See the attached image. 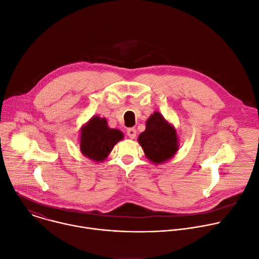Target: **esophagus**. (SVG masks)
<instances>
[{
  "mask_svg": "<svg viewBox=\"0 0 259 259\" xmlns=\"http://www.w3.org/2000/svg\"><path fill=\"white\" fill-rule=\"evenodd\" d=\"M126 133H127V136H128L131 139H135L136 136H137V131H136V128H133V127L127 128Z\"/></svg>",
  "mask_w": 259,
  "mask_h": 259,
  "instance_id": "34e87169",
  "label": "esophagus"
}]
</instances>
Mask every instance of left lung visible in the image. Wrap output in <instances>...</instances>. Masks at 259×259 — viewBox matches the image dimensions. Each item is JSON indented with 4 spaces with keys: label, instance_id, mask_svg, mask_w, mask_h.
I'll return each instance as SVG.
<instances>
[{
    "label": "left lung",
    "instance_id": "left-lung-1",
    "mask_svg": "<svg viewBox=\"0 0 259 259\" xmlns=\"http://www.w3.org/2000/svg\"><path fill=\"white\" fill-rule=\"evenodd\" d=\"M148 159L160 163L173 156L178 150L175 128L158 112L153 113L146 122L145 132L138 139Z\"/></svg>",
    "mask_w": 259,
    "mask_h": 259
}]
</instances>
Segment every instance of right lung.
I'll return each instance as SVG.
<instances>
[{
    "instance_id": "obj_1",
    "label": "right lung",
    "mask_w": 259,
    "mask_h": 259,
    "mask_svg": "<svg viewBox=\"0 0 259 259\" xmlns=\"http://www.w3.org/2000/svg\"><path fill=\"white\" fill-rule=\"evenodd\" d=\"M122 138L123 134L120 131L108 127L105 118L95 116L81 130L80 149L89 158L102 161Z\"/></svg>"
}]
</instances>
